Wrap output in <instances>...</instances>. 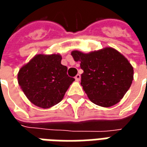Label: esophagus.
I'll return each mask as SVG.
<instances>
[{
	"mask_svg": "<svg viewBox=\"0 0 147 147\" xmlns=\"http://www.w3.org/2000/svg\"><path fill=\"white\" fill-rule=\"evenodd\" d=\"M80 79H81V76H80V74H77L76 77H75V80L79 82V81H80Z\"/></svg>",
	"mask_w": 147,
	"mask_h": 147,
	"instance_id": "obj_1",
	"label": "esophagus"
}]
</instances>
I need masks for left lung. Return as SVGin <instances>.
<instances>
[{"label":"left lung","mask_w":147,"mask_h":147,"mask_svg":"<svg viewBox=\"0 0 147 147\" xmlns=\"http://www.w3.org/2000/svg\"><path fill=\"white\" fill-rule=\"evenodd\" d=\"M83 70L81 85L95 105L110 107L123 98L132 83L134 70L123 55L111 47L84 53L71 52Z\"/></svg>","instance_id":"8db88e82"}]
</instances>
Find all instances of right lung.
<instances>
[{
    "instance_id": "1",
    "label": "right lung",
    "mask_w": 147,
    "mask_h": 147,
    "mask_svg": "<svg viewBox=\"0 0 147 147\" xmlns=\"http://www.w3.org/2000/svg\"><path fill=\"white\" fill-rule=\"evenodd\" d=\"M60 54L35 55L18 72V83L31 103L40 108L57 105L75 80L67 75Z\"/></svg>"
}]
</instances>
